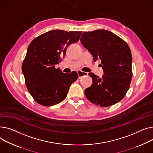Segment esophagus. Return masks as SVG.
Returning <instances> with one entry per match:
<instances>
[{
  "instance_id": "34e87169",
  "label": "esophagus",
  "mask_w": 153,
  "mask_h": 153,
  "mask_svg": "<svg viewBox=\"0 0 153 153\" xmlns=\"http://www.w3.org/2000/svg\"><path fill=\"white\" fill-rule=\"evenodd\" d=\"M77 73H78V78L79 79L82 78L83 77H85V76H87L88 75V73L84 72V71H81V70L77 71Z\"/></svg>"
}]
</instances>
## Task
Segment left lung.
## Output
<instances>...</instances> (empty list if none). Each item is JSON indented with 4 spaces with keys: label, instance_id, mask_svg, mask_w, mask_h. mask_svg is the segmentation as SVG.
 <instances>
[{
    "label": "left lung",
    "instance_id": "obj_1",
    "mask_svg": "<svg viewBox=\"0 0 153 153\" xmlns=\"http://www.w3.org/2000/svg\"><path fill=\"white\" fill-rule=\"evenodd\" d=\"M80 41L91 53L94 62L101 60L104 73L102 78L88 74L93 84L85 90L88 100L101 107L120 101L128 90L132 77V56L127 43L105 30L84 32Z\"/></svg>",
    "mask_w": 153,
    "mask_h": 153
}]
</instances>
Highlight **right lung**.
I'll list each match as a JSON object with an SVG mask.
<instances>
[{"instance_id":"obj_1","label":"right lung","mask_w":153,"mask_h":153,"mask_svg":"<svg viewBox=\"0 0 153 153\" xmlns=\"http://www.w3.org/2000/svg\"><path fill=\"white\" fill-rule=\"evenodd\" d=\"M82 33L52 30L30 44L22 70L27 89L38 104L51 106L64 101L70 85L78 79L76 71L65 74L55 65L64 57L69 45L79 41Z\"/></svg>"}]
</instances>
